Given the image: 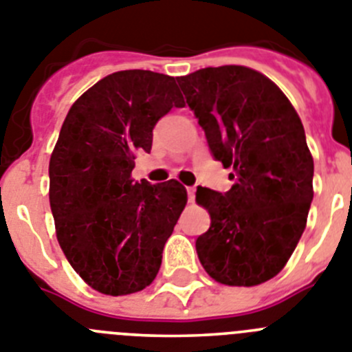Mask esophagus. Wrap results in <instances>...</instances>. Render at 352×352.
Returning <instances> with one entry per match:
<instances>
[{
  "label": "esophagus",
  "instance_id": "obj_1",
  "mask_svg": "<svg viewBox=\"0 0 352 352\" xmlns=\"http://www.w3.org/2000/svg\"><path fill=\"white\" fill-rule=\"evenodd\" d=\"M195 191H197V188H195V186H189V188H188L189 201H195Z\"/></svg>",
  "mask_w": 352,
  "mask_h": 352
}]
</instances>
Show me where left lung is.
Listing matches in <instances>:
<instances>
[{
	"label": "left lung",
	"instance_id": "obj_1",
	"mask_svg": "<svg viewBox=\"0 0 352 352\" xmlns=\"http://www.w3.org/2000/svg\"><path fill=\"white\" fill-rule=\"evenodd\" d=\"M177 81L234 180L227 193L198 186L197 201L210 214L198 258L223 285L267 282L298 246L314 198L303 124L285 94L248 67H207Z\"/></svg>",
	"mask_w": 352,
	"mask_h": 352
}]
</instances>
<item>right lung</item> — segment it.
<instances>
[{
  "label": "right lung",
  "mask_w": 352,
  "mask_h": 352,
  "mask_svg": "<svg viewBox=\"0 0 352 352\" xmlns=\"http://www.w3.org/2000/svg\"><path fill=\"white\" fill-rule=\"evenodd\" d=\"M184 100L175 78L120 70L88 88L67 113L49 161L58 243L91 289L125 296L154 282L188 193L177 180L134 182L152 129Z\"/></svg>",
  "instance_id": "right-lung-1"
}]
</instances>
